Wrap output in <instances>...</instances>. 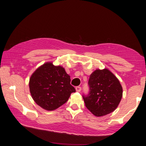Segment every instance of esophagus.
I'll use <instances>...</instances> for the list:
<instances>
[{"mask_svg":"<svg viewBox=\"0 0 146 146\" xmlns=\"http://www.w3.org/2000/svg\"><path fill=\"white\" fill-rule=\"evenodd\" d=\"M75 90H76V91L77 92H80V91H81V87H80V86L76 87L75 88Z\"/></svg>","mask_w":146,"mask_h":146,"instance_id":"34e87169","label":"esophagus"}]
</instances>
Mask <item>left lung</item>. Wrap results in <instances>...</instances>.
<instances>
[{"label": "left lung", "mask_w": 146, "mask_h": 146, "mask_svg": "<svg viewBox=\"0 0 146 146\" xmlns=\"http://www.w3.org/2000/svg\"><path fill=\"white\" fill-rule=\"evenodd\" d=\"M88 85L89 94L82 96L88 110L97 117L113 112L123 96V88L117 77L106 68L97 70L91 74Z\"/></svg>", "instance_id": "1"}]
</instances>
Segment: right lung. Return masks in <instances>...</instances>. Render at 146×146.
Here are the masks:
<instances>
[{"label":"right lung","mask_w":146,"mask_h":146,"mask_svg":"<svg viewBox=\"0 0 146 146\" xmlns=\"http://www.w3.org/2000/svg\"><path fill=\"white\" fill-rule=\"evenodd\" d=\"M70 82V76L62 66L46 62L31 75L29 90L33 100L39 106L52 111L65 104L71 94L75 92Z\"/></svg>","instance_id":"obj_1"}]
</instances>
